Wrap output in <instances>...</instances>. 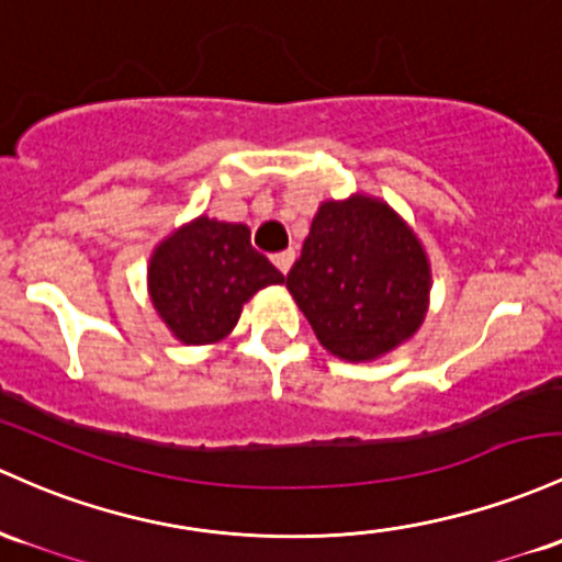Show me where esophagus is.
<instances>
[{"label": "esophagus", "mask_w": 562, "mask_h": 562, "mask_svg": "<svg viewBox=\"0 0 562 562\" xmlns=\"http://www.w3.org/2000/svg\"><path fill=\"white\" fill-rule=\"evenodd\" d=\"M271 261H274V267L280 269L282 274H288V271H291V267H293V261H295V252L293 250L274 252V256H271Z\"/></svg>", "instance_id": "obj_1"}]
</instances>
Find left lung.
I'll use <instances>...</instances> for the list:
<instances>
[{"instance_id": "obj_1", "label": "left lung", "mask_w": 562, "mask_h": 562, "mask_svg": "<svg viewBox=\"0 0 562 562\" xmlns=\"http://www.w3.org/2000/svg\"><path fill=\"white\" fill-rule=\"evenodd\" d=\"M288 291L319 344L341 360H373L422 325L429 263L384 202H325L312 221Z\"/></svg>"}]
</instances>
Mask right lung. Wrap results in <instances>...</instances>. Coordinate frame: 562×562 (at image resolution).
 Returning <instances> with one entry per match:
<instances>
[{"instance_id": "obj_1", "label": "right lung", "mask_w": 562, "mask_h": 562, "mask_svg": "<svg viewBox=\"0 0 562 562\" xmlns=\"http://www.w3.org/2000/svg\"><path fill=\"white\" fill-rule=\"evenodd\" d=\"M280 282L285 277L252 248L248 226L205 215L165 239L149 269L154 306L183 344L224 338L245 301Z\"/></svg>"}]
</instances>
